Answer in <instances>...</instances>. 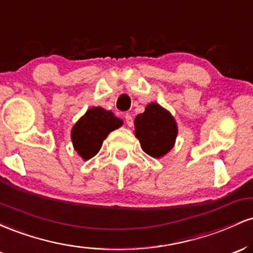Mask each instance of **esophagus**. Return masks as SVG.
<instances>
[{
    "label": "esophagus",
    "mask_w": 253,
    "mask_h": 253,
    "mask_svg": "<svg viewBox=\"0 0 253 253\" xmlns=\"http://www.w3.org/2000/svg\"><path fill=\"white\" fill-rule=\"evenodd\" d=\"M125 121H126L127 126H133V118L129 113H126V114H125Z\"/></svg>",
    "instance_id": "1"
}]
</instances>
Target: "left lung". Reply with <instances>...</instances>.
I'll use <instances>...</instances> for the list:
<instances>
[{"label":"left lung","instance_id":"obj_1","mask_svg":"<svg viewBox=\"0 0 253 253\" xmlns=\"http://www.w3.org/2000/svg\"><path fill=\"white\" fill-rule=\"evenodd\" d=\"M135 136L145 153L161 158L172 149L177 136L175 119L159 104H147L143 114L134 120Z\"/></svg>","mask_w":253,"mask_h":253}]
</instances>
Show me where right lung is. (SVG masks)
Returning <instances> with one entry per match:
<instances>
[{"label":"right lung","instance_id":"add662e5","mask_svg":"<svg viewBox=\"0 0 253 253\" xmlns=\"http://www.w3.org/2000/svg\"><path fill=\"white\" fill-rule=\"evenodd\" d=\"M121 126L123 120L112 112L101 107L90 108L71 130L75 150L83 159L88 161L100 151L107 135Z\"/></svg>","mask_w":253,"mask_h":253}]
</instances>
